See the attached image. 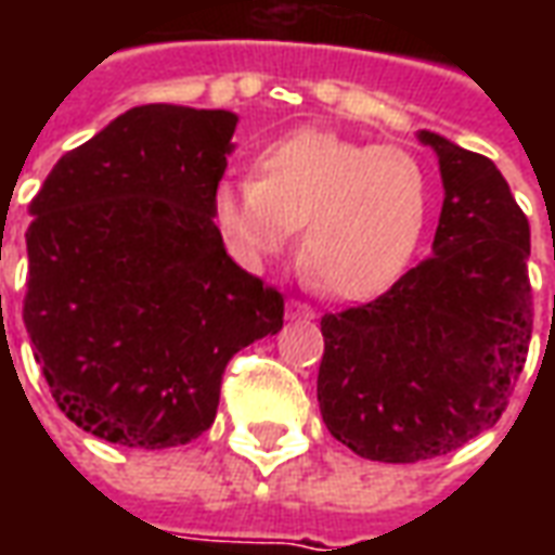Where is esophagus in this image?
Returning a JSON list of instances; mask_svg holds the SVG:
<instances>
[{"mask_svg": "<svg viewBox=\"0 0 555 555\" xmlns=\"http://www.w3.org/2000/svg\"><path fill=\"white\" fill-rule=\"evenodd\" d=\"M288 314L291 318H302V321H312L314 318L312 306H306V302L300 300H288Z\"/></svg>", "mask_w": 555, "mask_h": 555, "instance_id": "obj_1", "label": "esophagus"}]
</instances>
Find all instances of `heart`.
<instances>
[{"instance_id": "obj_1", "label": "heart", "mask_w": 555, "mask_h": 555, "mask_svg": "<svg viewBox=\"0 0 555 555\" xmlns=\"http://www.w3.org/2000/svg\"><path fill=\"white\" fill-rule=\"evenodd\" d=\"M430 183L410 151L326 130H294L261 147L253 181H222L214 219L246 267H264L300 230V264L341 300L396 285L425 234Z\"/></svg>"}]
</instances>
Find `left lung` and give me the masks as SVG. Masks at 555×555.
I'll return each mask as SVG.
<instances>
[{"label":"left lung","instance_id":"left-lung-1","mask_svg":"<svg viewBox=\"0 0 555 555\" xmlns=\"http://www.w3.org/2000/svg\"><path fill=\"white\" fill-rule=\"evenodd\" d=\"M430 258L377 300L321 318L318 404L338 442L384 464L461 449L500 422L532 338L529 219L500 169L440 133Z\"/></svg>","mask_w":555,"mask_h":555}]
</instances>
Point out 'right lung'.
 Wrapping results in <instances>:
<instances>
[{
	"label": "right lung",
	"instance_id": "1",
	"mask_svg": "<svg viewBox=\"0 0 555 555\" xmlns=\"http://www.w3.org/2000/svg\"><path fill=\"white\" fill-rule=\"evenodd\" d=\"M234 127L229 109L133 106L31 198L23 324L59 410L101 440L202 437L231 357L282 330V294L214 222Z\"/></svg>",
	"mask_w": 555,
	"mask_h": 555
}]
</instances>
